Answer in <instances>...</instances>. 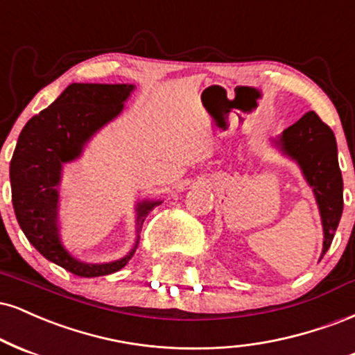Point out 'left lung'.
I'll return each mask as SVG.
<instances>
[{"instance_id": "obj_1", "label": "left lung", "mask_w": 355, "mask_h": 355, "mask_svg": "<svg viewBox=\"0 0 355 355\" xmlns=\"http://www.w3.org/2000/svg\"><path fill=\"white\" fill-rule=\"evenodd\" d=\"M277 144L287 156L299 162L307 182L314 189L324 226V256L334 239L344 207V184L334 132L314 111H309L297 123L284 129Z\"/></svg>"}]
</instances>
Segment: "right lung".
I'll use <instances>...</instances> for the list:
<instances>
[{"mask_svg": "<svg viewBox=\"0 0 355 355\" xmlns=\"http://www.w3.org/2000/svg\"><path fill=\"white\" fill-rule=\"evenodd\" d=\"M131 85L73 83L40 114L33 116L18 137L10 164L11 199L16 219L28 241L48 261L79 277L112 274L128 264L136 248L110 264H85L62 248L56 227V186L62 162L79 156L83 146L103 124L118 116L132 91ZM156 202L139 204L137 232Z\"/></svg>", "mask_w": 355, "mask_h": 355, "instance_id": "obj_1", "label": "right lung"}]
</instances>
